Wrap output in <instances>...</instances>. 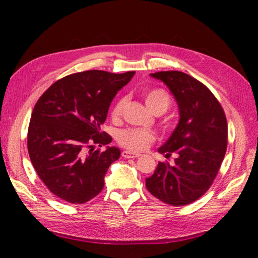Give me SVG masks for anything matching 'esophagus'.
I'll return each instance as SVG.
<instances>
[{
    "mask_svg": "<svg viewBox=\"0 0 258 258\" xmlns=\"http://www.w3.org/2000/svg\"><path fill=\"white\" fill-rule=\"evenodd\" d=\"M122 156L124 158H136L141 156L139 153H133V152H130V151H123L122 152Z\"/></svg>",
    "mask_w": 258,
    "mask_h": 258,
    "instance_id": "obj_1",
    "label": "esophagus"
}]
</instances>
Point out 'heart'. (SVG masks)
I'll list each match as a JSON object with an SVG mask.
<instances>
[{
    "label": "heart",
    "instance_id": "b5f03b06",
    "mask_svg": "<svg viewBox=\"0 0 258 258\" xmlns=\"http://www.w3.org/2000/svg\"><path fill=\"white\" fill-rule=\"evenodd\" d=\"M144 100L147 107L154 113L156 111H161L165 113L169 105H171V96L168 93L163 89H153L144 93ZM124 101L119 98L113 105L112 108V117L117 118L122 113ZM153 141L154 135L152 132L141 128H125L122 130L117 134V142L125 149L134 152H141L146 150Z\"/></svg>",
    "mask_w": 258,
    "mask_h": 258
}]
</instances>
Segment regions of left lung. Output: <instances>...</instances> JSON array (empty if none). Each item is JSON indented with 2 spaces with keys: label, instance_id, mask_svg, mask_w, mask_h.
<instances>
[{
  "label": "left lung",
  "instance_id": "left-lung-1",
  "mask_svg": "<svg viewBox=\"0 0 258 258\" xmlns=\"http://www.w3.org/2000/svg\"><path fill=\"white\" fill-rule=\"evenodd\" d=\"M162 81L174 98L179 120L158 152L169 157L176 154L174 165L160 162L146 187L156 199L173 206L199 200L211 187L227 147V122L223 107L200 81L179 71L151 74Z\"/></svg>",
  "mask_w": 258,
  "mask_h": 258
}]
</instances>
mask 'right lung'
<instances>
[{
	"instance_id": "right-lung-1",
	"label": "right lung",
	"mask_w": 258,
	"mask_h": 258,
	"mask_svg": "<svg viewBox=\"0 0 258 258\" xmlns=\"http://www.w3.org/2000/svg\"><path fill=\"white\" fill-rule=\"evenodd\" d=\"M135 74L85 71L56 81L33 109L27 150L33 167L58 199L83 204L104 187L109 165L120 151L107 146L112 138L101 132L114 96Z\"/></svg>"
}]
</instances>
